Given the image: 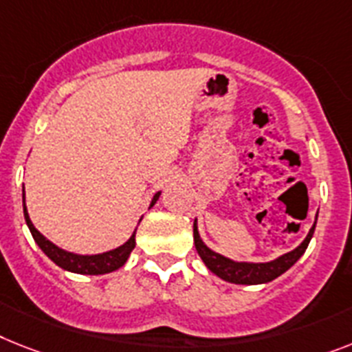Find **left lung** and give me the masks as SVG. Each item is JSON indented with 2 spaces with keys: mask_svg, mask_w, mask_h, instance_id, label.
Segmentation results:
<instances>
[{
  "mask_svg": "<svg viewBox=\"0 0 352 352\" xmlns=\"http://www.w3.org/2000/svg\"><path fill=\"white\" fill-rule=\"evenodd\" d=\"M318 216V214H316ZM316 221L313 223L311 230L306 235V239L302 241L300 245L297 246L292 252L280 255L277 259L270 261V263H245V261H232L228 257L221 254H216L214 250L208 248L205 243L199 237V232H197V221L194 219V245H196L197 254L201 257V261L205 263L212 274L217 275L219 278L226 280V283L232 284H266L272 283L274 278L280 277L284 272L292 268L293 264L300 259L304 252H306L307 245L313 237V232H315Z\"/></svg>",
  "mask_w": 352,
  "mask_h": 352,
  "instance_id": "left-lung-1",
  "label": "left lung"
}]
</instances>
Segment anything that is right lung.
Wrapping results in <instances>:
<instances>
[{
    "label": "right lung",
    "instance_id": "obj_1",
    "mask_svg": "<svg viewBox=\"0 0 352 352\" xmlns=\"http://www.w3.org/2000/svg\"><path fill=\"white\" fill-rule=\"evenodd\" d=\"M162 192H156L153 196V201H151V207L158 201V197ZM23 212H25V221L30 228V234L34 237V241L37 243L45 255L48 259L54 261L59 268L66 270V272H72V274H80V275H104V274H111L115 270L122 268L126 261L129 259L131 252L135 248L136 241L135 234L136 230L133 232L129 239L124 243L122 246L115 250H109V252H104V254H95V255H80L74 254V252H68V250L59 248L57 245H54L50 239H46L45 235L37 230L34 223L30 221V216H28V210H26L25 205V187H23Z\"/></svg>",
    "mask_w": 352,
    "mask_h": 352
}]
</instances>
